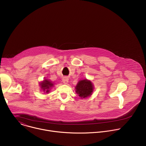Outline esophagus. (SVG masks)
Instances as JSON below:
<instances>
[{"label":"esophagus","instance_id":"obj_1","mask_svg":"<svg viewBox=\"0 0 146 146\" xmlns=\"http://www.w3.org/2000/svg\"><path fill=\"white\" fill-rule=\"evenodd\" d=\"M62 81H63L64 84H68V81H69V79H68V77H65L63 78V79H62Z\"/></svg>","mask_w":146,"mask_h":146}]
</instances>
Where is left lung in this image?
<instances>
[{"label":"left lung","mask_w":146,"mask_h":146,"mask_svg":"<svg viewBox=\"0 0 146 146\" xmlns=\"http://www.w3.org/2000/svg\"><path fill=\"white\" fill-rule=\"evenodd\" d=\"M93 86L90 81L83 80L80 81L76 87V93L81 98L90 96L93 92Z\"/></svg>","instance_id":"1"}]
</instances>
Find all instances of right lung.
<instances>
[{
    "mask_svg": "<svg viewBox=\"0 0 146 146\" xmlns=\"http://www.w3.org/2000/svg\"><path fill=\"white\" fill-rule=\"evenodd\" d=\"M41 88L43 89L44 92H46V93H48L50 92V88L53 87L54 84L52 83L48 80H45L43 81V82H41Z\"/></svg>",
    "mask_w": 146,
    "mask_h": 146,
    "instance_id": "1",
    "label": "right lung"
}]
</instances>
